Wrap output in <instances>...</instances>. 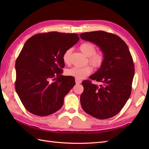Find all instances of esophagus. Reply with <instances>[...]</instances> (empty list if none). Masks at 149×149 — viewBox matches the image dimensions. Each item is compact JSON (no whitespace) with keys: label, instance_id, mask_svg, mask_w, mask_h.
Masks as SVG:
<instances>
[{"label":"esophagus","instance_id":"34e87169","mask_svg":"<svg viewBox=\"0 0 149 149\" xmlns=\"http://www.w3.org/2000/svg\"><path fill=\"white\" fill-rule=\"evenodd\" d=\"M75 83L76 84H80L82 82V81L81 79H77V78H75Z\"/></svg>","mask_w":149,"mask_h":149}]
</instances>
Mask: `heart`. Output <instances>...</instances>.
<instances>
[{
    "mask_svg": "<svg viewBox=\"0 0 149 149\" xmlns=\"http://www.w3.org/2000/svg\"><path fill=\"white\" fill-rule=\"evenodd\" d=\"M79 49L85 56L88 57V62L95 68H98L102 65L104 60V54L102 51H95L96 47L91 42H84L79 46ZM72 49H68L63 55V63L66 65L70 63V56ZM93 71V68L90 66L84 67H73L66 70V74L77 79H83L89 75Z\"/></svg>",
    "mask_w": 149,
    "mask_h": 149,
    "instance_id": "heart-1",
    "label": "heart"
}]
</instances>
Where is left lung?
<instances>
[{
    "label": "left lung",
    "mask_w": 149,
    "mask_h": 149,
    "mask_svg": "<svg viewBox=\"0 0 149 149\" xmlns=\"http://www.w3.org/2000/svg\"><path fill=\"white\" fill-rule=\"evenodd\" d=\"M80 37L99 46L104 54L100 68L89 77L103 84L99 87L91 80L83 81L82 108L98 119L111 118L121 111L131 95L134 75L132 56L127 44L116 34L97 31L81 33Z\"/></svg>",
    "instance_id": "left-lung-1"
}]
</instances>
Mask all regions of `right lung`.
Wrapping results in <instances>:
<instances>
[{"label": "right lung", "mask_w": 149, "mask_h": 149, "mask_svg": "<svg viewBox=\"0 0 149 149\" xmlns=\"http://www.w3.org/2000/svg\"><path fill=\"white\" fill-rule=\"evenodd\" d=\"M79 40L77 34L49 32L36 34L25 43L15 62V90L28 111L45 116L61 108L75 84L74 77L61 75L63 55Z\"/></svg>", "instance_id": "1"}]
</instances>
